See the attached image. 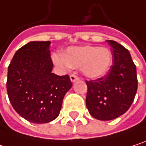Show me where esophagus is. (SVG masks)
Returning a JSON list of instances; mask_svg holds the SVG:
<instances>
[{
    "instance_id": "esophagus-1",
    "label": "esophagus",
    "mask_w": 146,
    "mask_h": 146,
    "mask_svg": "<svg viewBox=\"0 0 146 146\" xmlns=\"http://www.w3.org/2000/svg\"><path fill=\"white\" fill-rule=\"evenodd\" d=\"M78 79H79V78L78 76H76L75 74H71L70 75V80H71L72 83H74V82L78 81Z\"/></svg>"
}]
</instances>
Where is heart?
<instances>
[{"mask_svg": "<svg viewBox=\"0 0 146 146\" xmlns=\"http://www.w3.org/2000/svg\"><path fill=\"white\" fill-rule=\"evenodd\" d=\"M53 62L62 68H80L82 74L91 79L107 73L112 63L111 51L106 47L81 45L68 47L62 54L54 53Z\"/></svg>", "mask_w": 146, "mask_h": 146, "instance_id": "1", "label": "heart"}]
</instances>
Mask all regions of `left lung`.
<instances>
[{
  "label": "left lung",
  "mask_w": 146,
  "mask_h": 146,
  "mask_svg": "<svg viewBox=\"0 0 146 146\" xmlns=\"http://www.w3.org/2000/svg\"><path fill=\"white\" fill-rule=\"evenodd\" d=\"M106 41L111 46L113 65L106 76L86 81V106L93 117L102 121L112 120L125 113L138 88L136 67L129 51L114 40Z\"/></svg>",
  "instance_id": "left-lung-1"
}]
</instances>
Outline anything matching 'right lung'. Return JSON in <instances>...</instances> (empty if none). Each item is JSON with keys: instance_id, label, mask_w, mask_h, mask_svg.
<instances>
[{"instance_id": "right-lung-1", "label": "right lung", "mask_w": 146, "mask_h": 146, "mask_svg": "<svg viewBox=\"0 0 146 146\" xmlns=\"http://www.w3.org/2000/svg\"><path fill=\"white\" fill-rule=\"evenodd\" d=\"M50 41H30L14 54L8 67L7 90L14 110L34 123L56 119L71 89L68 75L51 73Z\"/></svg>"}]
</instances>
